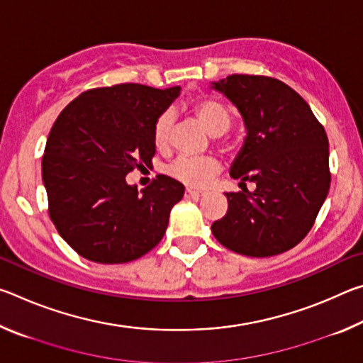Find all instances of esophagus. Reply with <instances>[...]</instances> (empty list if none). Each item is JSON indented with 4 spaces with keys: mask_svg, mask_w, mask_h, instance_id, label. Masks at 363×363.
Wrapping results in <instances>:
<instances>
[{
    "mask_svg": "<svg viewBox=\"0 0 363 363\" xmlns=\"http://www.w3.org/2000/svg\"><path fill=\"white\" fill-rule=\"evenodd\" d=\"M203 195V192H199V190H192V189H186V199H200Z\"/></svg>",
    "mask_w": 363,
    "mask_h": 363,
    "instance_id": "34e87169",
    "label": "esophagus"
}]
</instances>
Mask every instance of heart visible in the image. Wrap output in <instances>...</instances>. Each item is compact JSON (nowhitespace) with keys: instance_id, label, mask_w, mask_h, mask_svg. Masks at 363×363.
Returning a JSON list of instances; mask_svg holds the SVG:
<instances>
[{"instance_id":"heart-1","label":"heart","mask_w":363,"mask_h":363,"mask_svg":"<svg viewBox=\"0 0 363 363\" xmlns=\"http://www.w3.org/2000/svg\"><path fill=\"white\" fill-rule=\"evenodd\" d=\"M196 118L211 136H220L230 126V113L224 104L214 99H200L194 104ZM173 128V115L164 112L157 118L153 126V143L158 149L167 147ZM220 164L213 157H179L169 167V174L190 187H205L218 174Z\"/></svg>"}]
</instances>
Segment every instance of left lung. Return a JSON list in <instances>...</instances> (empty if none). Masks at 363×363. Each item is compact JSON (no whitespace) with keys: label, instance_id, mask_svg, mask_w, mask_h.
Instances as JSON below:
<instances>
[{"label":"left lung","instance_id":"1","mask_svg":"<svg viewBox=\"0 0 363 363\" xmlns=\"http://www.w3.org/2000/svg\"><path fill=\"white\" fill-rule=\"evenodd\" d=\"M210 88L240 113L247 136L230 164L242 192L211 232L233 253L267 257L303 240L330 190L328 138L296 91L269 77L230 75ZM257 189L248 193L244 182Z\"/></svg>","mask_w":363,"mask_h":363}]
</instances>
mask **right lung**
<instances>
[{
  "instance_id": "1",
  "label": "right lung",
  "mask_w": 363,
  "mask_h": 363,
  "mask_svg": "<svg viewBox=\"0 0 363 363\" xmlns=\"http://www.w3.org/2000/svg\"><path fill=\"white\" fill-rule=\"evenodd\" d=\"M181 94L138 83L89 89L57 116L41 163L49 216L79 256L99 264L138 259L157 247L184 186L160 174L126 182L155 155L153 126Z\"/></svg>"
}]
</instances>
